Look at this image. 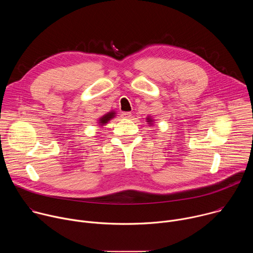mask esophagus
I'll return each mask as SVG.
<instances>
[{
	"label": "esophagus",
	"mask_w": 253,
	"mask_h": 253,
	"mask_svg": "<svg viewBox=\"0 0 253 253\" xmlns=\"http://www.w3.org/2000/svg\"><path fill=\"white\" fill-rule=\"evenodd\" d=\"M122 117L125 119H131L132 118V113L131 112H123Z\"/></svg>",
	"instance_id": "1"
}]
</instances>
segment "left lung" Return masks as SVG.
Listing matches in <instances>:
<instances>
[{"instance_id":"1","label":"left lung","mask_w":253,"mask_h":253,"mask_svg":"<svg viewBox=\"0 0 253 253\" xmlns=\"http://www.w3.org/2000/svg\"><path fill=\"white\" fill-rule=\"evenodd\" d=\"M146 122L149 124V126H153L154 119H153L151 116H147V117H146Z\"/></svg>"}]
</instances>
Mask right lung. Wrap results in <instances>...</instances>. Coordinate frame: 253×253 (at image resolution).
<instances>
[{"label": "right lung", "mask_w": 253, "mask_h": 253, "mask_svg": "<svg viewBox=\"0 0 253 253\" xmlns=\"http://www.w3.org/2000/svg\"><path fill=\"white\" fill-rule=\"evenodd\" d=\"M115 116H116V112L113 111V110L110 111V112H107L106 114H104L103 116H101V117L98 119V124H99V126H100V127H103L104 125H106L110 120H112Z\"/></svg>", "instance_id": "right-lung-1"}]
</instances>
